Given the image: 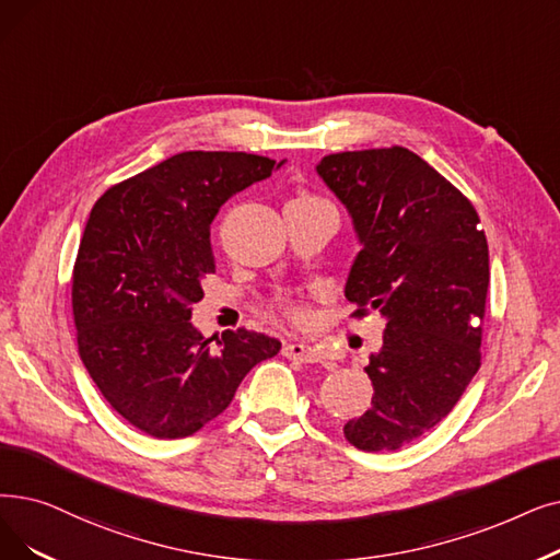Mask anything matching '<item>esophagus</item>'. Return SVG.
I'll return each instance as SVG.
<instances>
[{"label":"esophagus","mask_w":560,"mask_h":560,"mask_svg":"<svg viewBox=\"0 0 560 560\" xmlns=\"http://www.w3.org/2000/svg\"><path fill=\"white\" fill-rule=\"evenodd\" d=\"M283 357L285 359H293V361H302V363H318L323 361V350L308 346V343H285L283 346Z\"/></svg>","instance_id":"1"}]
</instances>
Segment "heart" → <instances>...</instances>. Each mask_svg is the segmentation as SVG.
I'll return each instance as SVG.
<instances>
[{
    "label": "heart",
    "mask_w": 560,
    "mask_h": 560,
    "mask_svg": "<svg viewBox=\"0 0 560 560\" xmlns=\"http://www.w3.org/2000/svg\"><path fill=\"white\" fill-rule=\"evenodd\" d=\"M298 199H313V197H298ZM285 311H288V315L290 318H295V320H302V308L300 306H285Z\"/></svg>",
    "instance_id": "b5f03b06"
}]
</instances>
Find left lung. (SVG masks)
<instances>
[{"instance_id":"obj_1","label":"left lung","mask_w":560,"mask_h":560,"mask_svg":"<svg viewBox=\"0 0 560 560\" xmlns=\"http://www.w3.org/2000/svg\"><path fill=\"white\" fill-rule=\"evenodd\" d=\"M315 172L359 242L346 298L386 320L363 369L373 407L343 432L361 451H396L440 423L480 369L488 237L474 206L402 145L327 155Z\"/></svg>"}]
</instances>
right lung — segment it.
<instances>
[{
  "instance_id": "right-lung-1",
  "label": "right lung",
  "mask_w": 560,
  "mask_h": 560,
  "mask_svg": "<svg viewBox=\"0 0 560 560\" xmlns=\"http://www.w3.org/2000/svg\"><path fill=\"white\" fill-rule=\"evenodd\" d=\"M270 158L187 151L95 201L72 270V315L84 366L128 423L183 440L231 405L277 338L237 329L212 346L191 320L214 272L210 224L233 194L270 178Z\"/></svg>"
}]
</instances>
